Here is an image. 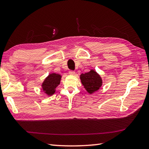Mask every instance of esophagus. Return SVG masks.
<instances>
[{
    "label": "esophagus",
    "instance_id": "34e87169",
    "mask_svg": "<svg viewBox=\"0 0 149 149\" xmlns=\"http://www.w3.org/2000/svg\"><path fill=\"white\" fill-rule=\"evenodd\" d=\"M68 73H69L70 75H74L75 74V71H72V70H70Z\"/></svg>",
    "mask_w": 149,
    "mask_h": 149
}]
</instances>
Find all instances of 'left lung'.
Returning <instances> with one entry per match:
<instances>
[{
  "label": "left lung",
  "instance_id": "1",
  "mask_svg": "<svg viewBox=\"0 0 149 149\" xmlns=\"http://www.w3.org/2000/svg\"><path fill=\"white\" fill-rule=\"evenodd\" d=\"M80 79L85 90L90 94L99 91L102 85V79L94 70L80 75Z\"/></svg>",
  "mask_w": 149,
  "mask_h": 149
}]
</instances>
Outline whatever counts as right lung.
Instances as JSON below:
<instances>
[{"label":"right lung","instance_id":"1","mask_svg":"<svg viewBox=\"0 0 149 149\" xmlns=\"http://www.w3.org/2000/svg\"><path fill=\"white\" fill-rule=\"evenodd\" d=\"M62 76L56 73H51L49 74L41 85L42 90L47 96H52L56 92V88L60 84Z\"/></svg>","mask_w":149,"mask_h":149}]
</instances>
